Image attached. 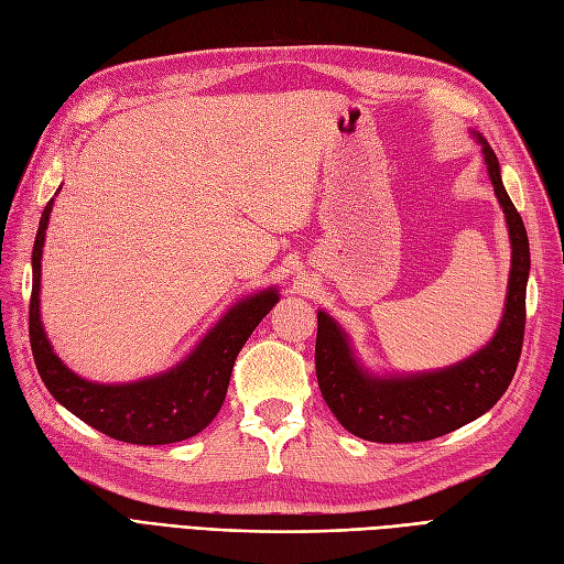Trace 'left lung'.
I'll use <instances>...</instances> for the list:
<instances>
[{
  "label": "left lung",
  "instance_id": "obj_1",
  "mask_svg": "<svg viewBox=\"0 0 564 564\" xmlns=\"http://www.w3.org/2000/svg\"><path fill=\"white\" fill-rule=\"evenodd\" d=\"M476 140L482 147L511 238V275L503 317L492 340L455 366L413 376H376L357 361L338 322L319 310L315 345L319 390L336 420L359 438L417 443L451 434L488 413L513 380L525 336L530 242L525 224L501 184L495 151L482 134L476 132Z\"/></svg>",
  "mask_w": 564,
  "mask_h": 564
}]
</instances>
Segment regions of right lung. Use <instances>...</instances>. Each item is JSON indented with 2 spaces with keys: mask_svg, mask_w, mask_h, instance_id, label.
I'll use <instances>...</instances> for the list:
<instances>
[{
  "mask_svg": "<svg viewBox=\"0 0 564 564\" xmlns=\"http://www.w3.org/2000/svg\"><path fill=\"white\" fill-rule=\"evenodd\" d=\"M53 198L44 207L32 249V299H30V345L36 371L57 403H63L93 430L116 441L134 445H165L196 436L217 417L236 357L259 326V322L280 301L278 289H263L232 305L209 328L193 352L170 371L142 378L138 382L100 384L72 373L57 359L44 334L39 315L42 289V247L46 240Z\"/></svg>",
  "mask_w": 564,
  "mask_h": 564,
  "instance_id": "obj_1",
  "label": "right lung"
}]
</instances>
